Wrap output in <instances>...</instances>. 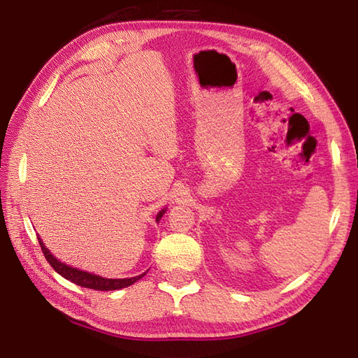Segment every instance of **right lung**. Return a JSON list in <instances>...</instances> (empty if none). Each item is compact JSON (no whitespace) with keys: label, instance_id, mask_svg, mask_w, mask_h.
<instances>
[{"label":"right lung","instance_id":"add662e5","mask_svg":"<svg viewBox=\"0 0 358 358\" xmlns=\"http://www.w3.org/2000/svg\"><path fill=\"white\" fill-rule=\"evenodd\" d=\"M163 214H164V210H162L157 215V223L159 222V218L163 217ZM36 237H38V235H36ZM38 243H40V248L43 250L45 260H48V263L52 266L53 271H57L59 275L64 277L66 280H71L72 283L83 286V287L95 289V291H115V289H123V287L131 286V285L135 283L136 280H140V278L146 275V272H144V273H141V275H136V277H132V278H103L100 275H94V273L75 269V268H71V266H67L62 262H58L57 258L49 252V249L43 245V241H41L40 237H38Z\"/></svg>","mask_w":358,"mask_h":358}]
</instances>
